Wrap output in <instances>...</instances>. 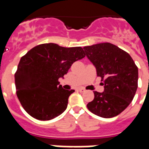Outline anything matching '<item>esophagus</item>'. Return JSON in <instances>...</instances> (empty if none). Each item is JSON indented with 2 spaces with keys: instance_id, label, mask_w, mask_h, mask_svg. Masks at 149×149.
<instances>
[{
  "instance_id": "34e87169",
  "label": "esophagus",
  "mask_w": 149,
  "mask_h": 149,
  "mask_svg": "<svg viewBox=\"0 0 149 149\" xmlns=\"http://www.w3.org/2000/svg\"><path fill=\"white\" fill-rule=\"evenodd\" d=\"M78 91H79L80 93H84L86 90H85L84 88H79V89H78Z\"/></svg>"
}]
</instances>
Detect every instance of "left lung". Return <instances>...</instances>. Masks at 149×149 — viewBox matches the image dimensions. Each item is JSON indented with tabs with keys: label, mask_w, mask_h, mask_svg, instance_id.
<instances>
[{
	"label": "left lung",
	"mask_w": 149,
	"mask_h": 149,
	"mask_svg": "<svg viewBox=\"0 0 149 149\" xmlns=\"http://www.w3.org/2000/svg\"><path fill=\"white\" fill-rule=\"evenodd\" d=\"M85 55L101 77L103 93L94 91L88 110L103 118L119 115L129 105L138 86V68L128 52L111 43L84 47Z\"/></svg>",
	"instance_id": "1"
}]
</instances>
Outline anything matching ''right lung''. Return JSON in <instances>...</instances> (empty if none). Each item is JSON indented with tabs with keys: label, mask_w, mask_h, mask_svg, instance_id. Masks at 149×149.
Masks as SVG:
<instances>
[{
	"label": "right lung",
	"mask_w": 149,
	"mask_h": 149,
	"mask_svg": "<svg viewBox=\"0 0 149 149\" xmlns=\"http://www.w3.org/2000/svg\"><path fill=\"white\" fill-rule=\"evenodd\" d=\"M84 56L81 47L65 48L54 43L29 50L21 58L15 73L17 96L24 109L40 120H52L65 112L75 90L64 89L58 80Z\"/></svg>",
	"instance_id": "add662e5"
}]
</instances>
